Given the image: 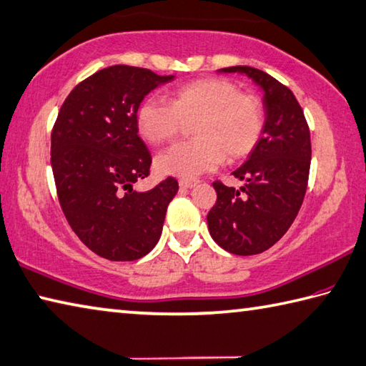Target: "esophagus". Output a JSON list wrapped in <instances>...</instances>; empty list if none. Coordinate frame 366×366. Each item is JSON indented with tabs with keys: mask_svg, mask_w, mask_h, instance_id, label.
<instances>
[{
	"mask_svg": "<svg viewBox=\"0 0 366 366\" xmlns=\"http://www.w3.org/2000/svg\"><path fill=\"white\" fill-rule=\"evenodd\" d=\"M197 183H199L197 180H180V188L191 189V188H194Z\"/></svg>",
	"mask_w": 366,
	"mask_h": 366,
	"instance_id": "1",
	"label": "esophagus"
}]
</instances>
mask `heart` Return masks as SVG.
Masks as SVG:
<instances>
[{
    "mask_svg": "<svg viewBox=\"0 0 366 366\" xmlns=\"http://www.w3.org/2000/svg\"><path fill=\"white\" fill-rule=\"evenodd\" d=\"M169 102L148 97L135 112L137 130L151 144L170 142L183 122L191 124L194 139L164 151L154 161L157 174L191 180L217 169L223 157L234 162L257 147L264 127L258 97L242 94L234 82L204 78L169 92Z\"/></svg>",
    "mask_w": 366,
    "mask_h": 366,
    "instance_id": "obj_1",
    "label": "heart"
}]
</instances>
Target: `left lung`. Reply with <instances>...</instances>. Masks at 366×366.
Listing matches in <instances>:
<instances>
[{
    "label": "left lung",
    "mask_w": 366,
    "mask_h": 366,
    "mask_svg": "<svg viewBox=\"0 0 366 366\" xmlns=\"http://www.w3.org/2000/svg\"><path fill=\"white\" fill-rule=\"evenodd\" d=\"M218 71L245 74L263 91V134L232 172L244 186L213 183L217 202L207 215L212 239L226 252L248 257L271 248L298 215L311 167V134L293 92L271 74L242 65Z\"/></svg>",
    "instance_id": "left-lung-1"
}]
</instances>
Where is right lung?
<instances>
[{"mask_svg": "<svg viewBox=\"0 0 366 366\" xmlns=\"http://www.w3.org/2000/svg\"><path fill=\"white\" fill-rule=\"evenodd\" d=\"M175 76L114 65L79 82L61 105L51 135V164L66 222L81 242L109 261H134L153 250L175 178L140 192L151 154L135 112L147 95Z\"/></svg>", "mask_w": 366, "mask_h": 366, "instance_id": "1", "label": "right lung"}]
</instances>
